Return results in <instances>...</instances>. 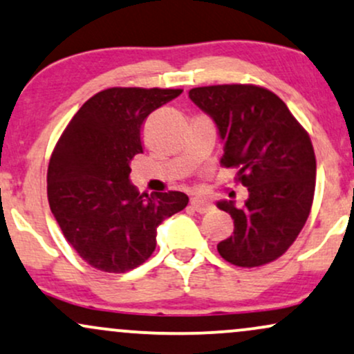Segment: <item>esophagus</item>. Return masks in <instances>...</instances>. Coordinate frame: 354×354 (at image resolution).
Masks as SVG:
<instances>
[{"mask_svg": "<svg viewBox=\"0 0 354 354\" xmlns=\"http://www.w3.org/2000/svg\"><path fill=\"white\" fill-rule=\"evenodd\" d=\"M190 205H192V209L197 210L198 214H205V212L214 209V203L201 197H194L192 201H190Z\"/></svg>", "mask_w": 354, "mask_h": 354, "instance_id": "34e87169", "label": "esophagus"}]
</instances>
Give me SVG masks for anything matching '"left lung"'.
Masks as SVG:
<instances>
[{"label": "left lung", "mask_w": 354, "mask_h": 354, "mask_svg": "<svg viewBox=\"0 0 354 354\" xmlns=\"http://www.w3.org/2000/svg\"><path fill=\"white\" fill-rule=\"evenodd\" d=\"M189 97L214 120L222 164L235 167L248 198L217 207L234 218V235L217 245L236 267H260L283 255L310 215L317 180L313 145L286 104L263 87H195Z\"/></svg>", "instance_id": "8db88e82"}]
</instances>
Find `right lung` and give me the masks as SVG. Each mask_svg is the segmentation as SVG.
<instances>
[{
    "instance_id": "1",
    "label": "right lung",
    "mask_w": 354,
    "mask_h": 354,
    "mask_svg": "<svg viewBox=\"0 0 354 354\" xmlns=\"http://www.w3.org/2000/svg\"><path fill=\"white\" fill-rule=\"evenodd\" d=\"M182 89L111 87L76 112L48 167V201L66 240L91 267L124 273L156 250L157 227L185 209L184 192L140 195L131 160L149 114Z\"/></svg>"
}]
</instances>
